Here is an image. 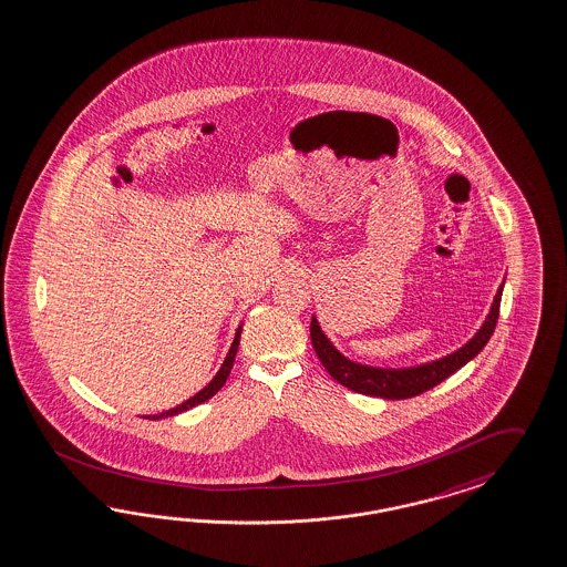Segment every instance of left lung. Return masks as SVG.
Returning a JSON list of instances; mask_svg holds the SVG:
<instances>
[{"label": "left lung", "mask_w": 567, "mask_h": 567, "mask_svg": "<svg viewBox=\"0 0 567 567\" xmlns=\"http://www.w3.org/2000/svg\"><path fill=\"white\" fill-rule=\"evenodd\" d=\"M503 288L504 284L494 296L492 309L485 317L480 332L473 336L458 351H454L452 355L441 357L435 361L414 365V368H399V370L361 365V363L347 359L336 349L334 344L328 340V336L321 332V328L313 317L311 319V342H313L315 353L330 377L355 393L382 399L416 398L420 393L437 386L445 378L452 377L473 357L480 355V351L487 344L489 336L494 334L498 313H501Z\"/></svg>", "instance_id": "obj_1"}]
</instances>
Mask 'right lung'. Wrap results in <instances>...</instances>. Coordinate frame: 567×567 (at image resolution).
<instances>
[{"mask_svg":"<svg viewBox=\"0 0 567 567\" xmlns=\"http://www.w3.org/2000/svg\"><path fill=\"white\" fill-rule=\"evenodd\" d=\"M239 336H241V326L237 328V332H235V340H233L231 349H229V353H227V359L223 361V365H220V370L216 372V377L212 378L210 384L208 386H204L197 395H193V398L187 399V401H183L181 405H176V408H172L168 412H162V414H155V416H147L151 420H159V419H168V416H176V414H181V412H187L190 408H195V405H199V403H204V401H208V399L214 398L220 389H223V384L227 382V378L231 374L233 361H235V355H237V347H239Z\"/></svg>","mask_w":567,"mask_h":567,"instance_id":"1","label":"right lung"}]
</instances>
